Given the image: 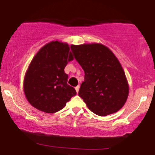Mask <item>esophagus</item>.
<instances>
[{
    "instance_id": "esophagus-1",
    "label": "esophagus",
    "mask_w": 155,
    "mask_h": 155,
    "mask_svg": "<svg viewBox=\"0 0 155 155\" xmlns=\"http://www.w3.org/2000/svg\"><path fill=\"white\" fill-rule=\"evenodd\" d=\"M79 87H79V85H78V86H76V87H75V90H76V92H77V93H78V92H79Z\"/></svg>"
}]
</instances>
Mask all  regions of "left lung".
I'll use <instances>...</instances> for the list:
<instances>
[{
	"label": "left lung",
	"instance_id": "1",
	"mask_svg": "<svg viewBox=\"0 0 155 155\" xmlns=\"http://www.w3.org/2000/svg\"><path fill=\"white\" fill-rule=\"evenodd\" d=\"M71 49L84 71L79 95L89 109L101 117L119 111L127 101L129 87L115 55L101 44L72 45Z\"/></svg>",
	"mask_w": 155,
	"mask_h": 155
}]
</instances>
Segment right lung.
<instances>
[{"mask_svg": "<svg viewBox=\"0 0 155 155\" xmlns=\"http://www.w3.org/2000/svg\"><path fill=\"white\" fill-rule=\"evenodd\" d=\"M74 59L67 44L58 41L46 44L32 60L24 80V92L33 107L46 113L63 108L76 92L68 84L64 71Z\"/></svg>", "mask_w": 155, "mask_h": 155, "instance_id": "add662e5", "label": "right lung"}]
</instances>
